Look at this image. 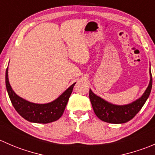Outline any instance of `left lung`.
<instances>
[{"mask_svg":"<svg viewBox=\"0 0 155 155\" xmlns=\"http://www.w3.org/2000/svg\"><path fill=\"white\" fill-rule=\"evenodd\" d=\"M150 81L146 90L140 98L126 105L111 104L95 94L90 89L89 98L95 115L101 120L111 124H123L132 119L139 112L149 97L152 87V77L149 70Z\"/></svg>","mask_w":155,"mask_h":155,"instance_id":"obj_1","label":"left lung"}]
</instances>
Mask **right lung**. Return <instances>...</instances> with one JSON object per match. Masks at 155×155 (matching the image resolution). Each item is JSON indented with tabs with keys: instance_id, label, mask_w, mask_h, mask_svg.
Returning a JSON list of instances; mask_svg holds the SVG:
<instances>
[{
	"instance_id": "obj_1",
	"label": "right lung",
	"mask_w": 155,
	"mask_h": 155,
	"mask_svg": "<svg viewBox=\"0 0 155 155\" xmlns=\"http://www.w3.org/2000/svg\"><path fill=\"white\" fill-rule=\"evenodd\" d=\"M75 84L76 82L51 102L34 104L23 99L15 93L9 82L8 68L6 70V87L12 106L22 118L33 123L47 124L59 119L63 115Z\"/></svg>"
}]
</instances>
